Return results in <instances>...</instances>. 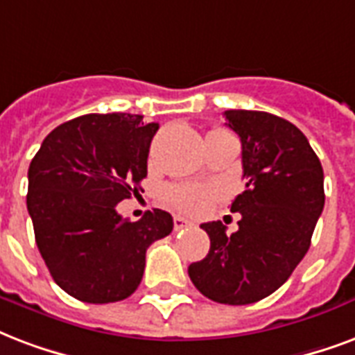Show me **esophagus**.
Instances as JSON below:
<instances>
[{"instance_id":"obj_1","label":"esophagus","mask_w":355,"mask_h":355,"mask_svg":"<svg viewBox=\"0 0 355 355\" xmlns=\"http://www.w3.org/2000/svg\"><path fill=\"white\" fill-rule=\"evenodd\" d=\"M173 225H175V231H184V229L193 227V223L186 220V218H182V216H175V218H173Z\"/></svg>"}]
</instances>
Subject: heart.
<instances>
[{
    "mask_svg": "<svg viewBox=\"0 0 355 355\" xmlns=\"http://www.w3.org/2000/svg\"><path fill=\"white\" fill-rule=\"evenodd\" d=\"M214 132V130H212ZM166 201L186 214L205 212L214 199V189L199 184H175L166 189Z\"/></svg>",
    "mask_w": 355,
    "mask_h": 355,
    "instance_id": "1",
    "label": "heart"
}]
</instances>
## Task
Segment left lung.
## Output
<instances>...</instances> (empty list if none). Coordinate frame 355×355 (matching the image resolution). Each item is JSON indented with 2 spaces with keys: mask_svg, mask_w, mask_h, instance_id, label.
Returning <instances> with one entry per match:
<instances>
[{
  "mask_svg": "<svg viewBox=\"0 0 355 355\" xmlns=\"http://www.w3.org/2000/svg\"><path fill=\"white\" fill-rule=\"evenodd\" d=\"M227 126L242 141L245 189L232 201L238 231L202 223L210 251L189 264L191 283L212 302L255 304L302 262L324 210V171L302 130L266 112L229 110Z\"/></svg>",
  "mask_w": 355,
  "mask_h": 355,
  "instance_id": "left-lung-1",
  "label": "left lung"
}]
</instances>
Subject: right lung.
<instances>
[{
	"mask_svg": "<svg viewBox=\"0 0 355 355\" xmlns=\"http://www.w3.org/2000/svg\"><path fill=\"white\" fill-rule=\"evenodd\" d=\"M158 123L132 113H89L46 135L27 171V212L51 277L80 302L134 294L148 245L173 231L171 214L124 220L119 202L143 191Z\"/></svg>",
	"mask_w": 355,
	"mask_h": 355,
	"instance_id": "add662e5",
	"label": "right lung"
}]
</instances>
